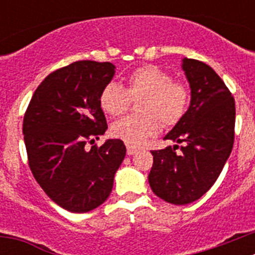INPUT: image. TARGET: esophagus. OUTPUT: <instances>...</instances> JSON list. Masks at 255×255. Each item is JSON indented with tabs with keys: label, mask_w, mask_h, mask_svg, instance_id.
<instances>
[{
	"label": "esophagus",
	"mask_w": 255,
	"mask_h": 255,
	"mask_svg": "<svg viewBox=\"0 0 255 255\" xmlns=\"http://www.w3.org/2000/svg\"><path fill=\"white\" fill-rule=\"evenodd\" d=\"M136 150H138V149H136L135 147H132V145H128V147H126V152H128V154H129V155L134 154Z\"/></svg>",
	"instance_id": "esophagus-1"
}]
</instances>
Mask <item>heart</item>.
<instances>
[{
	"label": "heart",
	"instance_id": "obj_1",
	"mask_svg": "<svg viewBox=\"0 0 255 255\" xmlns=\"http://www.w3.org/2000/svg\"><path fill=\"white\" fill-rule=\"evenodd\" d=\"M128 87L108 83L101 92L100 105L110 116H120L131 100L139 101L140 115H130L112 124L115 138L129 145H140L163 126L176 125L185 116L190 103V89L182 82L172 80L171 74L154 65L135 69L126 79Z\"/></svg>",
	"mask_w": 255,
	"mask_h": 255
}]
</instances>
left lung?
<instances>
[{"label":"left lung","instance_id":"1","mask_svg":"<svg viewBox=\"0 0 255 255\" xmlns=\"http://www.w3.org/2000/svg\"><path fill=\"white\" fill-rule=\"evenodd\" d=\"M191 100L185 116L164 136L183 143L152 150L148 181L167 203L184 206L204 195L215 184L233 150L235 101L216 71L202 61L182 60Z\"/></svg>","mask_w":255,"mask_h":255}]
</instances>
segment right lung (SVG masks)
Instances as JSON below:
<instances>
[{"label": "right lung", "instance_id": "right-lung-1", "mask_svg": "<svg viewBox=\"0 0 255 255\" xmlns=\"http://www.w3.org/2000/svg\"><path fill=\"white\" fill-rule=\"evenodd\" d=\"M115 75L111 62L76 61L49 74L26 108L22 134L29 167L44 193L74 213L100 207L126 154L120 139L93 143L107 130L100 105Z\"/></svg>", "mask_w": 255, "mask_h": 255}]
</instances>
